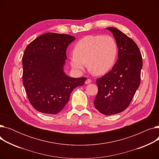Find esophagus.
Segmentation results:
<instances>
[{"label":"esophagus","mask_w":159,"mask_h":159,"mask_svg":"<svg viewBox=\"0 0 159 159\" xmlns=\"http://www.w3.org/2000/svg\"><path fill=\"white\" fill-rule=\"evenodd\" d=\"M91 82V80L90 79H88L86 81H85V84H89V83Z\"/></svg>","instance_id":"34e87169"}]
</instances>
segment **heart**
Wrapping results in <instances>:
<instances>
[{
	"label": "heart",
	"mask_w": 159,
	"mask_h": 159,
	"mask_svg": "<svg viewBox=\"0 0 159 159\" xmlns=\"http://www.w3.org/2000/svg\"><path fill=\"white\" fill-rule=\"evenodd\" d=\"M70 57L72 68L82 71L86 68L96 75H103L113 66L117 55V44L110 35H88L80 39Z\"/></svg>",
	"instance_id": "obj_1"
}]
</instances>
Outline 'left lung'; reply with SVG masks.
Listing matches in <instances>:
<instances>
[{"instance_id": "left-lung-1", "label": "left lung", "mask_w": 159, "mask_h": 159, "mask_svg": "<svg viewBox=\"0 0 159 159\" xmlns=\"http://www.w3.org/2000/svg\"><path fill=\"white\" fill-rule=\"evenodd\" d=\"M119 48L118 59L112 70L96 83L98 93L94 105L106 115L120 113L129 105L140 86L143 58L139 48L131 38L115 28H107Z\"/></svg>"}]
</instances>
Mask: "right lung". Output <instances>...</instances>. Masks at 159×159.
<instances>
[{
	"mask_svg": "<svg viewBox=\"0 0 159 159\" xmlns=\"http://www.w3.org/2000/svg\"><path fill=\"white\" fill-rule=\"evenodd\" d=\"M75 37L47 33L33 40L22 57V82L31 106L43 113H59L71 91L82 86L86 77L71 78L64 73L66 49Z\"/></svg>",
	"mask_w": 159,
	"mask_h": 159,
	"instance_id": "add662e5",
	"label": "right lung"
}]
</instances>
